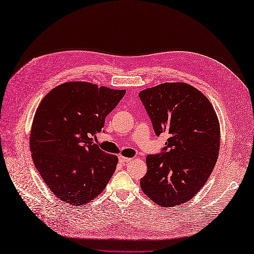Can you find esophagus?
<instances>
[{"instance_id": "1", "label": "esophagus", "mask_w": 254, "mask_h": 254, "mask_svg": "<svg viewBox=\"0 0 254 254\" xmlns=\"http://www.w3.org/2000/svg\"><path fill=\"white\" fill-rule=\"evenodd\" d=\"M132 159H130V158H125V157H119V162L120 163H123V164H124V163H127V162H130V161H131Z\"/></svg>"}]
</instances>
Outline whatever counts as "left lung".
Returning a JSON list of instances; mask_svg holds the SVG:
<instances>
[{"instance_id":"left-lung-1","label":"left lung","mask_w":254,"mask_h":254,"mask_svg":"<svg viewBox=\"0 0 254 254\" xmlns=\"http://www.w3.org/2000/svg\"><path fill=\"white\" fill-rule=\"evenodd\" d=\"M139 97L156 134L168 135L161 152L146 157L141 188L164 207L187 202L204 186L217 161V115L200 91L184 82L159 84Z\"/></svg>"}]
</instances>
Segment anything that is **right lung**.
Returning <instances> with one entry per match:
<instances>
[{
	"instance_id": "1",
	"label": "right lung",
	"mask_w": 254,
	"mask_h": 254,
	"mask_svg": "<svg viewBox=\"0 0 254 254\" xmlns=\"http://www.w3.org/2000/svg\"><path fill=\"white\" fill-rule=\"evenodd\" d=\"M125 93L71 81L54 88L42 99L30 131V151L41 178L60 200L83 205L109 182L118 157L103 151L93 137Z\"/></svg>"
}]
</instances>
